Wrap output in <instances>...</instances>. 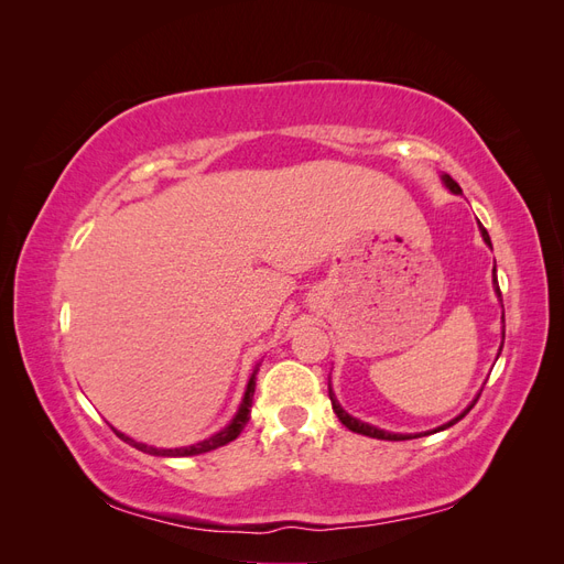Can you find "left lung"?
<instances>
[{
    "label": "left lung",
    "mask_w": 564,
    "mask_h": 564,
    "mask_svg": "<svg viewBox=\"0 0 564 564\" xmlns=\"http://www.w3.org/2000/svg\"><path fill=\"white\" fill-rule=\"evenodd\" d=\"M442 181H445L447 183V187H449V191L452 193H460V185L452 178V176H442ZM480 230H482V237H485V242L491 247V240H489V235H487V230L480 226ZM494 272H497V268H494ZM494 284H497V292H499V296H501V289H499V282L497 280H494ZM501 352V350H499ZM329 400H332V406H334V412H336V416H338V421L340 423H344L346 425V429L348 431H352V433H360V435H367V437H377V440H412V437H419V435H395V433H386V431H379V429H373V425H369V423H362V421H357V419H352V416H348L346 412H344V409H340V404L336 402V398H334V392H332V388H329ZM477 402V400H475ZM475 402L466 409V412L464 414H460V416H456L454 421H449L447 425H442V429H437V431H445V429H449V425H454L456 421H460V419H464L468 412H470V409L475 406ZM435 431V433H437Z\"/></svg>",
    "instance_id": "8db88e82"
}]
</instances>
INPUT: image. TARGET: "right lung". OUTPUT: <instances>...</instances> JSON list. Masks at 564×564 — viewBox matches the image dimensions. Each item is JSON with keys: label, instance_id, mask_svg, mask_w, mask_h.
<instances>
[{"label": "right lung", "instance_id": "obj_1", "mask_svg": "<svg viewBox=\"0 0 564 564\" xmlns=\"http://www.w3.org/2000/svg\"><path fill=\"white\" fill-rule=\"evenodd\" d=\"M256 371H259V369H253L251 379H249V386H247V392H245V400H242V404H240V412H237V416L232 419V423L228 425V429L216 433V435L209 437V440L197 442V445H193V447L158 449V447L143 445V442H135V440L127 437L124 433H117V431H115V433H117V437H122V440L127 442V445H131V447H135V449H141V452H145V454H155V456H193V454H204V452H212V449L224 447V445H228V442H232L237 435H240V433L245 431V425H247V421H249L251 400H253V388H256Z\"/></svg>", "mask_w": 564, "mask_h": 564}]
</instances>
